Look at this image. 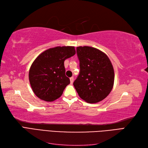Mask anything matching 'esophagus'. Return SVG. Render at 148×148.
I'll use <instances>...</instances> for the list:
<instances>
[{"mask_svg":"<svg viewBox=\"0 0 148 148\" xmlns=\"http://www.w3.org/2000/svg\"><path fill=\"white\" fill-rule=\"evenodd\" d=\"M70 83H71V84H72L73 82V81H74V78L72 77H71V78H70Z\"/></svg>","mask_w":148,"mask_h":148,"instance_id":"34e87169","label":"esophagus"}]
</instances>
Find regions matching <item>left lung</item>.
<instances>
[{"label":"left lung","instance_id":"8db88e82","mask_svg":"<svg viewBox=\"0 0 148 148\" xmlns=\"http://www.w3.org/2000/svg\"><path fill=\"white\" fill-rule=\"evenodd\" d=\"M79 73L73 82L79 96L89 103L100 102L113 88L114 71L109 57L89 46L77 47Z\"/></svg>","mask_w":148,"mask_h":148}]
</instances>
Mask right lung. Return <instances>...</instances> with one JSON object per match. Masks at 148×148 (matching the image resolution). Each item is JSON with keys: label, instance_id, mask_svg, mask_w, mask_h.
<instances>
[{"label": "right lung", "instance_id": "obj_1", "mask_svg": "<svg viewBox=\"0 0 148 148\" xmlns=\"http://www.w3.org/2000/svg\"><path fill=\"white\" fill-rule=\"evenodd\" d=\"M75 54L72 46L56 47L41 53L31 66L29 79L36 96L45 101L59 98L70 83L64 61Z\"/></svg>", "mask_w": 148, "mask_h": 148}]
</instances>
